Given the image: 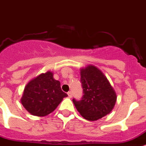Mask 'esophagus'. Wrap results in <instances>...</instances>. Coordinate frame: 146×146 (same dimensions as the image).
I'll return each mask as SVG.
<instances>
[{
    "mask_svg": "<svg viewBox=\"0 0 146 146\" xmlns=\"http://www.w3.org/2000/svg\"><path fill=\"white\" fill-rule=\"evenodd\" d=\"M67 95H68V96H69L70 98L72 97V96H73V94H72V91H69L68 93H67Z\"/></svg>",
    "mask_w": 146,
    "mask_h": 146,
    "instance_id": "obj_1",
    "label": "esophagus"
}]
</instances>
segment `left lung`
<instances>
[{
  "label": "left lung",
  "mask_w": 146,
  "mask_h": 146,
  "mask_svg": "<svg viewBox=\"0 0 146 146\" xmlns=\"http://www.w3.org/2000/svg\"><path fill=\"white\" fill-rule=\"evenodd\" d=\"M83 96L80 100L73 99L77 111L88 120H97L108 114L114 107L117 95L103 73L89 65L81 69Z\"/></svg>",
  "instance_id": "obj_1"
}]
</instances>
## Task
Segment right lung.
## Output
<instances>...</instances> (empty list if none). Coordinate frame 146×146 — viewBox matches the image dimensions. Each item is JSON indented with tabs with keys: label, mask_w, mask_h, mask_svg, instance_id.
I'll use <instances>...</instances> for the list:
<instances>
[{
	"label": "right lung",
	"mask_w": 146,
	"mask_h": 146,
	"mask_svg": "<svg viewBox=\"0 0 146 146\" xmlns=\"http://www.w3.org/2000/svg\"><path fill=\"white\" fill-rule=\"evenodd\" d=\"M60 82L51 72L39 75L30 81L24 90L21 104L31 114L44 117L57 108L67 94L62 90Z\"/></svg>",
	"instance_id": "right-lung-1"
}]
</instances>
